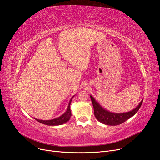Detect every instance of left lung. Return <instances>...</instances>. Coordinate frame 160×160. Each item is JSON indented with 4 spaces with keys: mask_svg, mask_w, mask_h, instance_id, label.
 <instances>
[{
    "mask_svg": "<svg viewBox=\"0 0 160 160\" xmlns=\"http://www.w3.org/2000/svg\"><path fill=\"white\" fill-rule=\"evenodd\" d=\"M90 97H91L94 108V114H95L97 120L104 124L109 126H116L121 124L123 122L128 120L131 117H132L138 111V109H140L143 101L142 99L140 102V103L138 105L137 107L132 109V111L126 113H116L105 110L97 103L95 99L92 97V96L91 95Z\"/></svg>",
    "mask_w": 160,
    "mask_h": 160,
    "instance_id": "1",
    "label": "left lung"
}]
</instances>
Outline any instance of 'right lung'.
Instances as JSON below:
<instances>
[{
    "mask_svg": "<svg viewBox=\"0 0 160 160\" xmlns=\"http://www.w3.org/2000/svg\"><path fill=\"white\" fill-rule=\"evenodd\" d=\"M74 96H73L72 99H70L69 102V105H68V109L66 110V112H65L63 115H61V116L55 118V119H52V120H38V119H36L38 122L42 123V124H46L48 126H57V125H61L64 124V123L67 122L69 120V118H70L71 116H72V113H71V110H70V104H71V102L72 100L73 99V97Z\"/></svg>",
    "mask_w": 160,
    "mask_h": 160,
    "instance_id": "obj_1",
    "label": "right lung"
}]
</instances>
